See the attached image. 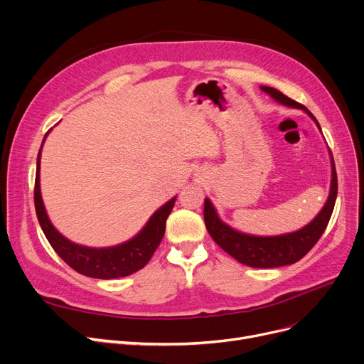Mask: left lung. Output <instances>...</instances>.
Instances as JSON below:
<instances>
[{
    "instance_id": "obj_1",
    "label": "left lung",
    "mask_w": 364,
    "mask_h": 364,
    "mask_svg": "<svg viewBox=\"0 0 364 364\" xmlns=\"http://www.w3.org/2000/svg\"><path fill=\"white\" fill-rule=\"evenodd\" d=\"M262 91L270 94L272 97L289 107L304 109L310 117L316 121L317 127L320 128L317 119L313 117V113L305 107L304 105L289 99L288 95H284L276 88L272 87H261ZM338 195V177L335 162L332 158V186L331 193L326 205L323 206L320 214L301 230L295 233H288L282 236H273V237H258V236H250L239 233L233 228L224 224L213 206V203L208 199H205L203 206V218L208 233L215 240V243L223 247V250L236 258L239 262L258 267V269H273V267H282L289 265L296 261H299L304 255L310 252L311 247L318 242L323 232L326 230L328 223L331 220V215L333 213V206Z\"/></svg>"
}]
</instances>
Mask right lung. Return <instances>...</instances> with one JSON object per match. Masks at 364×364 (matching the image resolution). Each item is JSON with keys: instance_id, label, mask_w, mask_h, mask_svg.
Returning <instances> with one entry per match:
<instances>
[{"instance_id": "obj_1", "label": "right lung", "mask_w": 364, "mask_h": 364, "mask_svg": "<svg viewBox=\"0 0 364 364\" xmlns=\"http://www.w3.org/2000/svg\"><path fill=\"white\" fill-rule=\"evenodd\" d=\"M40 159L41 150L38 153L36 159V176L33 188L35 211L43 232L50 245L53 246V250L57 252V255H59L75 272L94 279L124 277L143 269L151 258V255L155 254L156 247L159 246L164 237L166 218L171 214L172 208H174L177 198H172L168 203L159 208L158 211L151 215L143 230L132 240L124 245L114 247H105V250H94V247L80 246L65 239L55 230L47 217L40 193Z\"/></svg>"}]
</instances>
